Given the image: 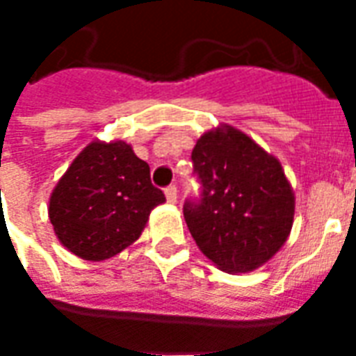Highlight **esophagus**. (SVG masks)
Returning a JSON list of instances; mask_svg holds the SVG:
<instances>
[{
  "label": "esophagus",
  "instance_id": "obj_1",
  "mask_svg": "<svg viewBox=\"0 0 356 356\" xmlns=\"http://www.w3.org/2000/svg\"><path fill=\"white\" fill-rule=\"evenodd\" d=\"M165 198H168L170 204H175V202H177V186H168V188H165Z\"/></svg>",
  "mask_w": 356,
  "mask_h": 356
}]
</instances>
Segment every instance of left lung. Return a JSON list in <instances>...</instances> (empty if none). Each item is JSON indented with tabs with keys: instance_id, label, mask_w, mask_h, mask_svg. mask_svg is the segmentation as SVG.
Listing matches in <instances>:
<instances>
[{
	"instance_id": "1",
	"label": "left lung",
	"mask_w": 356,
	"mask_h": 356,
	"mask_svg": "<svg viewBox=\"0 0 356 356\" xmlns=\"http://www.w3.org/2000/svg\"><path fill=\"white\" fill-rule=\"evenodd\" d=\"M194 171L200 202L183 213L196 246L227 273H252L290 236L296 196L278 158L229 124L196 140Z\"/></svg>"
}]
</instances>
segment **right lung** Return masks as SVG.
Masks as SVG:
<instances>
[{"instance_id":"obj_1","label":"right lung","mask_w":356,"mask_h":356,"mask_svg":"<svg viewBox=\"0 0 356 356\" xmlns=\"http://www.w3.org/2000/svg\"><path fill=\"white\" fill-rule=\"evenodd\" d=\"M165 202L150 168L124 140H93L74 158L49 198L58 242L86 261L114 257L139 238L150 211Z\"/></svg>"}]
</instances>
